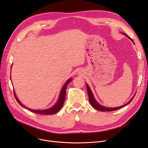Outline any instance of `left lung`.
Masks as SVG:
<instances>
[{
	"mask_svg": "<svg viewBox=\"0 0 148 148\" xmlns=\"http://www.w3.org/2000/svg\"><path fill=\"white\" fill-rule=\"evenodd\" d=\"M123 34H124V35H125V36H126L127 38H129L131 40V41L133 42V43H134V42L133 41V40H132L131 38H130V37L128 36V35H127L125 33H123ZM134 44H135V43H134ZM86 88H87L88 94V97H89V102H90V105H91L92 106V107H94V108L95 110H99V111H115V110H118V109H120V108H123V107L125 106L126 105L129 104V103L131 102V101H132V100H133L134 97L135 95V94L133 97H132V98L130 100V101H128V102H127L126 104H125V105H123V106H118V107H114V108H109V107H106V106H102V105H100V104L97 102V101H96V100L95 99L94 96V95H93L92 92V90H90V88H89V86H88V84H86Z\"/></svg>",
	"mask_w": 148,
	"mask_h": 148,
	"instance_id": "left-lung-1",
	"label": "left lung"
}]
</instances>
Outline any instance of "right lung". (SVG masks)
I'll use <instances>...</instances> for the list:
<instances>
[{"label":"right lung","mask_w":148,"mask_h":148,"mask_svg":"<svg viewBox=\"0 0 148 148\" xmlns=\"http://www.w3.org/2000/svg\"><path fill=\"white\" fill-rule=\"evenodd\" d=\"M72 80V78H70L65 83V84H64V86H62V89H61V90L60 92V94H59V99L58 100V101L52 107H51L49 108L46 109V110H32L30 108H27L25 107L24 105H23V103H21L18 99L17 98L16 95L15 94V92L14 91V97L15 99L17 100L18 102L19 103V104L22 106L23 107H24V108L27 109L28 110L30 111L31 112H33V113H37L39 114H47V115H51V114H54L58 113V112L60 110V109L62 108V106L64 105V101H65V94H66V88H67V86L68 85V84Z\"/></svg>","instance_id":"obj_1"}]
</instances>
